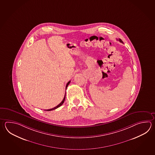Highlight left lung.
<instances>
[{
  "label": "left lung",
  "instance_id": "1",
  "mask_svg": "<svg viewBox=\"0 0 155 155\" xmlns=\"http://www.w3.org/2000/svg\"><path fill=\"white\" fill-rule=\"evenodd\" d=\"M119 41H120V42H121V43H123V41L121 40V39H119Z\"/></svg>",
  "mask_w": 155,
  "mask_h": 155
}]
</instances>
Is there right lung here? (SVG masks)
<instances>
[{
	"label": "right lung",
	"instance_id": "obj_1",
	"mask_svg": "<svg viewBox=\"0 0 155 155\" xmlns=\"http://www.w3.org/2000/svg\"><path fill=\"white\" fill-rule=\"evenodd\" d=\"M70 82H71V81H69L67 83L66 87V90L67 87H68V85H69V84H70ZM66 94V93H65ZM65 98H66V94L64 95V98H63V100H62V101L57 106H56V107H54V108H52V109H48V110H45L46 111H51L53 110H54V109H57L58 107H60V106H61L63 104V103H64V101H65Z\"/></svg>",
	"mask_w": 155,
	"mask_h": 155
}]
</instances>
